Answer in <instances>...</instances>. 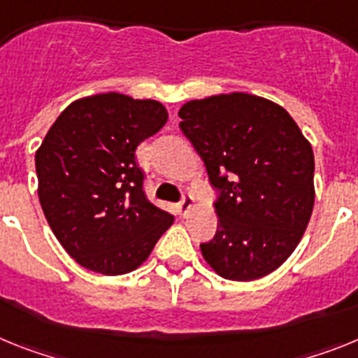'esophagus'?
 <instances>
[{"instance_id": "1", "label": "esophagus", "mask_w": 358, "mask_h": 358, "mask_svg": "<svg viewBox=\"0 0 358 358\" xmlns=\"http://www.w3.org/2000/svg\"><path fill=\"white\" fill-rule=\"evenodd\" d=\"M192 207H194V200H192L191 194H183L182 201H180V203H178L180 214H182V216H185V214H187L189 210L192 209Z\"/></svg>"}]
</instances>
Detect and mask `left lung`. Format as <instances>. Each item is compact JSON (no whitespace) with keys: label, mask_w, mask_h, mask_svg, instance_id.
<instances>
[{"label":"left lung","mask_w":358,"mask_h":358,"mask_svg":"<svg viewBox=\"0 0 358 358\" xmlns=\"http://www.w3.org/2000/svg\"><path fill=\"white\" fill-rule=\"evenodd\" d=\"M180 129L207 167L217 231L201 254L231 281L273 272L299 245L313 210V151L288 111L250 93L189 101Z\"/></svg>","instance_id":"1"}]
</instances>
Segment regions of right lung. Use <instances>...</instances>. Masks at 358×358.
<instances>
[{"instance_id": "obj_1", "label": "right lung", "mask_w": 358, "mask_h": 358, "mask_svg": "<svg viewBox=\"0 0 358 358\" xmlns=\"http://www.w3.org/2000/svg\"><path fill=\"white\" fill-rule=\"evenodd\" d=\"M167 122L164 104L122 93L73 101L36 153L37 194L50 229L85 268H138L175 217L145 198L135 151Z\"/></svg>"}]
</instances>
